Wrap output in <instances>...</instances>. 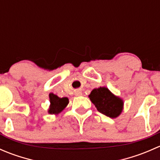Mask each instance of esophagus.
<instances>
[{"label": "esophagus", "instance_id": "1", "mask_svg": "<svg viewBox=\"0 0 160 160\" xmlns=\"http://www.w3.org/2000/svg\"><path fill=\"white\" fill-rule=\"evenodd\" d=\"M83 94V93H82L80 90H77V91H75V95L76 96H81V95Z\"/></svg>", "mask_w": 160, "mask_h": 160}]
</instances>
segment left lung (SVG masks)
I'll list each match as a JSON object with an SVG mask.
<instances>
[{
	"label": "left lung",
	"mask_w": 160,
	"mask_h": 160,
	"mask_svg": "<svg viewBox=\"0 0 160 160\" xmlns=\"http://www.w3.org/2000/svg\"><path fill=\"white\" fill-rule=\"evenodd\" d=\"M89 98L99 112L111 118L118 117L123 110L124 102L122 98L113 94L105 87L93 89Z\"/></svg>",
	"instance_id": "8db88e82"
}]
</instances>
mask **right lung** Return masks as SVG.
Masks as SVG:
<instances>
[{"instance_id": "right-lung-1", "label": "right lung", "mask_w": 160, "mask_h": 160, "mask_svg": "<svg viewBox=\"0 0 160 160\" xmlns=\"http://www.w3.org/2000/svg\"><path fill=\"white\" fill-rule=\"evenodd\" d=\"M50 106L48 112L50 114H58L63 110L69 104V99L67 98H59L57 95L52 93H49Z\"/></svg>"}]
</instances>
